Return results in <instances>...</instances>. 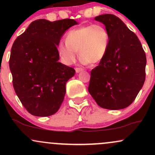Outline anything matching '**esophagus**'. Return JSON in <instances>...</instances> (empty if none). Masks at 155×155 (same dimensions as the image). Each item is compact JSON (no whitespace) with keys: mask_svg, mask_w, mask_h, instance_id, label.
I'll list each match as a JSON object with an SVG mask.
<instances>
[{"mask_svg":"<svg viewBox=\"0 0 155 155\" xmlns=\"http://www.w3.org/2000/svg\"><path fill=\"white\" fill-rule=\"evenodd\" d=\"M75 70H76V73H79V72L82 71L83 69L81 68H76Z\"/></svg>","mask_w":155,"mask_h":155,"instance_id":"esophagus-1","label":"esophagus"}]
</instances>
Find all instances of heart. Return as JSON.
<instances>
[{
    "mask_svg": "<svg viewBox=\"0 0 155 155\" xmlns=\"http://www.w3.org/2000/svg\"><path fill=\"white\" fill-rule=\"evenodd\" d=\"M110 38L107 28L101 24L80 27L67 33L65 43L58 44V54L67 65L75 62L78 51L83 63H97L107 54Z\"/></svg>",
    "mask_w": 155,
    "mask_h": 155,
    "instance_id": "obj_1",
    "label": "heart"
}]
</instances>
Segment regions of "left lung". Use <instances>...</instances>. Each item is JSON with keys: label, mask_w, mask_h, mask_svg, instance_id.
Segmentation results:
<instances>
[{"label": "left lung", "mask_w": 155, "mask_h": 155, "mask_svg": "<svg viewBox=\"0 0 155 155\" xmlns=\"http://www.w3.org/2000/svg\"><path fill=\"white\" fill-rule=\"evenodd\" d=\"M109 32L106 57L91 71L88 91L97 105L111 110L130 106L144 84L147 58L137 35L119 17H95Z\"/></svg>", "instance_id": "8db88e82"}]
</instances>
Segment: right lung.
Here are the masks:
<instances>
[{
	"label": "right lung",
	"mask_w": 155,
	"mask_h": 155,
	"mask_svg": "<svg viewBox=\"0 0 155 155\" xmlns=\"http://www.w3.org/2000/svg\"><path fill=\"white\" fill-rule=\"evenodd\" d=\"M76 24L71 19H37L12 45L9 68L13 87L32 115L51 116L63 103L65 84L76 71L58 62V45L65 31Z\"/></svg>",
	"instance_id": "obj_1"
}]
</instances>
